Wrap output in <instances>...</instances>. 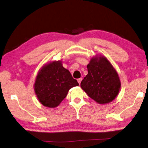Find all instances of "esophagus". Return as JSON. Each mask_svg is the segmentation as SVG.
I'll return each mask as SVG.
<instances>
[{
	"label": "esophagus",
	"instance_id": "obj_1",
	"mask_svg": "<svg viewBox=\"0 0 148 148\" xmlns=\"http://www.w3.org/2000/svg\"><path fill=\"white\" fill-rule=\"evenodd\" d=\"M82 80V78H78V79H77V81H78V84H80V82H81Z\"/></svg>",
	"mask_w": 148,
	"mask_h": 148
}]
</instances>
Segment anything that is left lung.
<instances>
[{
    "label": "left lung",
    "instance_id": "1",
    "mask_svg": "<svg viewBox=\"0 0 148 148\" xmlns=\"http://www.w3.org/2000/svg\"><path fill=\"white\" fill-rule=\"evenodd\" d=\"M88 74L81 82L80 87L99 104L112 101L119 94L120 80L115 69L106 57L92 58L87 66Z\"/></svg>",
    "mask_w": 148,
    "mask_h": 148
}]
</instances>
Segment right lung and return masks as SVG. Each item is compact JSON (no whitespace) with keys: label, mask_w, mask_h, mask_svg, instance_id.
<instances>
[{"label":"right lung","mask_w":148,"mask_h":148,"mask_svg":"<svg viewBox=\"0 0 148 148\" xmlns=\"http://www.w3.org/2000/svg\"><path fill=\"white\" fill-rule=\"evenodd\" d=\"M79 85L64 68L61 61L45 64L39 71L34 84L35 92L44 106L57 107L71 88Z\"/></svg>","instance_id":"right-lung-1"}]
</instances>
